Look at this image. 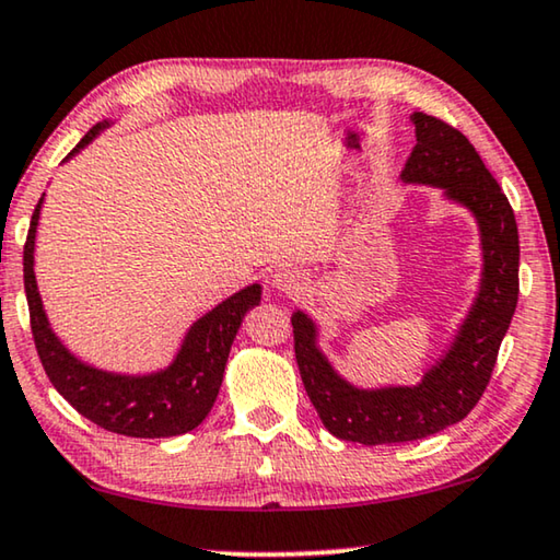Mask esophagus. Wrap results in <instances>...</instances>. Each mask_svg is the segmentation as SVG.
I'll list each match as a JSON object with an SVG mask.
<instances>
[{"label":"esophagus","mask_w":560,"mask_h":560,"mask_svg":"<svg viewBox=\"0 0 560 560\" xmlns=\"http://www.w3.org/2000/svg\"><path fill=\"white\" fill-rule=\"evenodd\" d=\"M271 287L287 296H299L306 287V277H304V271L291 269V266H283V269H277L271 273Z\"/></svg>","instance_id":"obj_1"}]
</instances>
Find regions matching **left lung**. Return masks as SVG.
Masks as SVG:
<instances>
[{
	"instance_id": "1",
	"label": "left lung",
	"mask_w": 560,
	"mask_h": 560,
	"mask_svg": "<svg viewBox=\"0 0 560 560\" xmlns=\"http://www.w3.org/2000/svg\"><path fill=\"white\" fill-rule=\"evenodd\" d=\"M416 147L401 172L406 184H429L466 207L481 232L483 271L471 312L448 351L416 386L359 388L339 376L316 343V324L291 316L304 388L318 419L341 441L378 446L425 439L471 413L491 381L518 301V226L499 182L458 129L413 112Z\"/></svg>"
}]
</instances>
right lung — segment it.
<instances>
[{"label":"right lung","mask_w":560,"mask_h":560,"mask_svg":"<svg viewBox=\"0 0 560 560\" xmlns=\"http://www.w3.org/2000/svg\"><path fill=\"white\" fill-rule=\"evenodd\" d=\"M106 127H109V121L89 129L67 159L82 152L89 141L100 137V131ZM42 201L44 194L32 214L30 234H26L24 244V291L26 304H30L34 346H37L42 366L47 371L51 386L84 419L112 433H121V436L168 439L197 429L217 401L238 326H242L248 308L259 306V283L236 291L234 296L221 301L209 314L197 318L186 331L179 353L162 371L129 376L89 366L59 341L42 306L37 277H34V238H37Z\"/></svg>","instance_id":"obj_1"}]
</instances>
